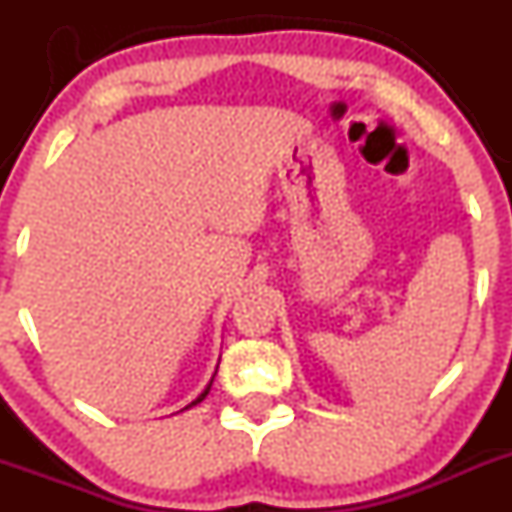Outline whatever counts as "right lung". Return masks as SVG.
<instances>
[{
    "mask_svg": "<svg viewBox=\"0 0 512 512\" xmlns=\"http://www.w3.org/2000/svg\"><path fill=\"white\" fill-rule=\"evenodd\" d=\"M210 386H213V381H210V384H208V389H205V391H203V394H200V396H198V399H195V401H193V404H190V406H195V404H200V401H203V399H205V396H208V391H210Z\"/></svg>",
    "mask_w": 512,
    "mask_h": 512,
    "instance_id": "add662e5",
    "label": "right lung"
}]
</instances>
